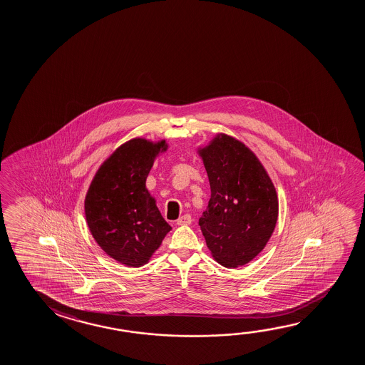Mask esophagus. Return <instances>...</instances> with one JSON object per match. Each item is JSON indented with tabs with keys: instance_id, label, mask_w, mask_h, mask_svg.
<instances>
[{
	"instance_id": "esophagus-1",
	"label": "esophagus",
	"mask_w": 365,
	"mask_h": 365,
	"mask_svg": "<svg viewBox=\"0 0 365 365\" xmlns=\"http://www.w3.org/2000/svg\"><path fill=\"white\" fill-rule=\"evenodd\" d=\"M191 221V215H190V214H185V215L180 216V219L177 220V224H178V225H190Z\"/></svg>"
}]
</instances>
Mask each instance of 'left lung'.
I'll list each match as a JSON object with an SVG mask.
<instances>
[{
	"instance_id": "obj_1",
	"label": "left lung",
	"mask_w": 365,
	"mask_h": 365,
	"mask_svg": "<svg viewBox=\"0 0 365 365\" xmlns=\"http://www.w3.org/2000/svg\"><path fill=\"white\" fill-rule=\"evenodd\" d=\"M211 197L198 224L216 262L240 267L267 245L279 215L275 185L256 154L242 141L217 133L198 148Z\"/></svg>"
}]
</instances>
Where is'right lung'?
<instances>
[{
    "label": "right lung",
    "instance_id": "add662e5",
    "mask_svg": "<svg viewBox=\"0 0 365 365\" xmlns=\"http://www.w3.org/2000/svg\"><path fill=\"white\" fill-rule=\"evenodd\" d=\"M165 140L135 138L103 162L85 196L90 233L109 257L128 267L149 262L172 227L164 220L146 178Z\"/></svg>",
    "mask_w": 365,
    "mask_h": 365
}]
</instances>
